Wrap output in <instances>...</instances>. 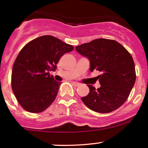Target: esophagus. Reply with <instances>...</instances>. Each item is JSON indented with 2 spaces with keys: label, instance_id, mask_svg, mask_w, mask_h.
Returning <instances> with one entry per match:
<instances>
[{
  "label": "esophagus",
  "instance_id": "34e87169",
  "mask_svg": "<svg viewBox=\"0 0 148 148\" xmlns=\"http://www.w3.org/2000/svg\"><path fill=\"white\" fill-rule=\"evenodd\" d=\"M72 83H73V85H75V87L79 86V85H80V83H77V82H72Z\"/></svg>",
  "mask_w": 148,
  "mask_h": 148
}]
</instances>
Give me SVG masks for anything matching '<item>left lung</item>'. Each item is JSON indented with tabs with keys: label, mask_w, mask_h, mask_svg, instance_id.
Returning a JSON list of instances; mask_svg holds the SVG:
<instances>
[{
	"label": "left lung",
	"mask_w": 148,
	"mask_h": 148,
	"mask_svg": "<svg viewBox=\"0 0 148 148\" xmlns=\"http://www.w3.org/2000/svg\"><path fill=\"white\" fill-rule=\"evenodd\" d=\"M77 53L90 62L91 72H101L97 76L100 87L88 85L90 92L82 97L88 108L108 113L119 108L127 100L135 80V63L121 44L110 39L98 38L75 47Z\"/></svg>",
	"instance_id": "obj_1"
}]
</instances>
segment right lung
<instances>
[{
  "instance_id": "right-lung-1",
  "label": "right lung",
  "mask_w": 148,
  "mask_h": 148,
  "mask_svg": "<svg viewBox=\"0 0 148 148\" xmlns=\"http://www.w3.org/2000/svg\"><path fill=\"white\" fill-rule=\"evenodd\" d=\"M73 46L52 36H42L27 43L20 51L13 66L11 86L21 107L38 113L47 109L57 96L61 83L49 71Z\"/></svg>"
}]
</instances>
